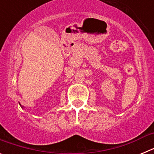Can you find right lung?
I'll return each instance as SVG.
<instances>
[{
  "label": "right lung",
  "mask_w": 154,
  "mask_h": 154,
  "mask_svg": "<svg viewBox=\"0 0 154 154\" xmlns=\"http://www.w3.org/2000/svg\"><path fill=\"white\" fill-rule=\"evenodd\" d=\"M19 104H20V103H19ZM20 106H21V108H22V109L24 108V107H23V106H21V104H20Z\"/></svg>",
  "instance_id": "obj_1"
}]
</instances>
